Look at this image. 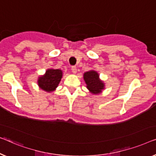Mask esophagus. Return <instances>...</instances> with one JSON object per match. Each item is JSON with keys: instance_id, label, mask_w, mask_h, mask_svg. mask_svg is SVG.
I'll list each match as a JSON object with an SVG mask.
<instances>
[{"instance_id": "obj_1", "label": "esophagus", "mask_w": 156, "mask_h": 156, "mask_svg": "<svg viewBox=\"0 0 156 156\" xmlns=\"http://www.w3.org/2000/svg\"><path fill=\"white\" fill-rule=\"evenodd\" d=\"M71 71L73 73H77V68H76V66H72L71 67Z\"/></svg>"}]
</instances>
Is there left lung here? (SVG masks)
Segmentation results:
<instances>
[{
	"label": "left lung",
	"mask_w": 156,
	"mask_h": 156,
	"mask_svg": "<svg viewBox=\"0 0 156 156\" xmlns=\"http://www.w3.org/2000/svg\"><path fill=\"white\" fill-rule=\"evenodd\" d=\"M83 78L87 85V88L93 94L97 95L100 93L105 88L103 81L100 80L99 74L95 71L85 72L83 75Z\"/></svg>",
	"instance_id": "8db88e82"
}]
</instances>
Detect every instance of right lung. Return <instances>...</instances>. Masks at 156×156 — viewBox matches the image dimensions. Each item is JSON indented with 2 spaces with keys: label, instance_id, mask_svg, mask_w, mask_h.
Here are the masks:
<instances>
[{
  "label": "right lung",
  "instance_id": "add662e5",
  "mask_svg": "<svg viewBox=\"0 0 156 156\" xmlns=\"http://www.w3.org/2000/svg\"><path fill=\"white\" fill-rule=\"evenodd\" d=\"M63 72L60 69H50L46 71L44 76L39 77L37 83L39 87L46 92L54 91L62 78Z\"/></svg>",
  "mask_w": 156,
  "mask_h": 156
}]
</instances>
